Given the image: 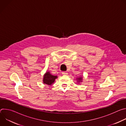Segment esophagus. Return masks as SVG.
<instances>
[{
  "label": "esophagus",
  "instance_id": "obj_1",
  "mask_svg": "<svg viewBox=\"0 0 126 126\" xmlns=\"http://www.w3.org/2000/svg\"><path fill=\"white\" fill-rule=\"evenodd\" d=\"M62 74L63 75H67L68 73L66 72H62Z\"/></svg>",
  "mask_w": 126,
  "mask_h": 126
}]
</instances>
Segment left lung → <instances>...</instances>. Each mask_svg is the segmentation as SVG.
Instances as JSON below:
<instances>
[{
	"label": "left lung",
	"mask_w": 126,
	"mask_h": 126,
	"mask_svg": "<svg viewBox=\"0 0 126 126\" xmlns=\"http://www.w3.org/2000/svg\"><path fill=\"white\" fill-rule=\"evenodd\" d=\"M76 80H77V81H78V83H79V82H82V77H79L77 78L76 79Z\"/></svg>",
	"instance_id": "obj_1"
}]
</instances>
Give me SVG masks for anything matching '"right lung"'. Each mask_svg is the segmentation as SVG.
<instances>
[{
  "label": "right lung",
  "mask_w": 126,
  "mask_h": 126,
  "mask_svg": "<svg viewBox=\"0 0 126 126\" xmlns=\"http://www.w3.org/2000/svg\"><path fill=\"white\" fill-rule=\"evenodd\" d=\"M57 78V76H54L50 74L49 72H47L44 75L43 82L44 84L48 85H51L55 82V79Z\"/></svg>",
  "instance_id": "obj_1"
}]
</instances>
